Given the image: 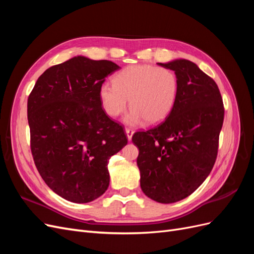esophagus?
Returning <instances> with one entry per match:
<instances>
[{
    "label": "esophagus",
    "mask_w": 254,
    "mask_h": 254,
    "mask_svg": "<svg viewBox=\"0 0 254 254\" xmlns=\"http://www.w3.org/2000/svg\"><path fill=\"white\" fill-rule=\"evenodd\" d=\"M125 132H126V135H127V139H128L129 141L131 140V137H132V135H133V133H134L133 130H132L131 128H126V129H125Z\"/></svg>",
    "instance_id": "obj_1"
}]
</instances>
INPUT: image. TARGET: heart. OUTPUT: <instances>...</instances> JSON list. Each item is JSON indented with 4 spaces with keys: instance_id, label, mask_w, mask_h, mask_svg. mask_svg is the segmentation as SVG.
Returning a JSON list of instances; mask_svg holds the SVG:
<instances>
[{
    "instance_id": "heart-1",
    "label": "heart",
    "mask_w": 254,
    "mask_h": 254,
    "mask_svg": "<svg viewBox=\"0 0 254 254\" xmlns=\"http://www.w3.org/2000/svg\"><path fill=\"white\" fill-rule=\"evenodd\" d=\"M179 93V80L174 71L151 64H133L113 77V84L103 83L98 90L104 111L117 118L129 105L124 121L136 125L159 124L172 112Z\"/></svg>"
}]
</instances>
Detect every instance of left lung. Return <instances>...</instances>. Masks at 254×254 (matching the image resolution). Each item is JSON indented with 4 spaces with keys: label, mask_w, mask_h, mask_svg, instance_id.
<instances>
[{
    "label": "left lung",
    "mask_w": 254,
    "mask_h": 254,
    "mask_svg": "<svg viewBox=\"0 0 254 254\" xmlns=\"http://www.w3.org/2000/svg\"><path fill=\"white\" fill-rule=\"evenodd\" d=\"M159 65L174 71L179 93L170 115L147 131H137L136 164L141 189L152 200L187 198L210 175L217 158L225 108L219 89L194 63L177 59Z\"/></svg>",
    "instance_id": "obj_1"
}]
</instances>
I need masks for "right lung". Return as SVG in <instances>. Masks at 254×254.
<instances>
[{
	"instance_id": "add662e5",
	"label": "right lung",
	"mask_w": 254,
	"mask_h": 254,
	"mask_svg": "<svg viewBox=\"0 0 254 254\" xmlns=\"http://www.w3.org/2000/svg\"><path fill=\"white\" fill-rule=\"evenodd\" d=\"M120 66L83 56L53 65L27 101L30 149L38 172L57 195L87 203L109 187V159L127 144L123 127L102 108L98 90Z\"/></svg>"
}]
</instances>
